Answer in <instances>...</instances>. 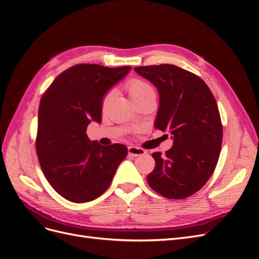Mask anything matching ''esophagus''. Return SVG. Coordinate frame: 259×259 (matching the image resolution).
<instances>
[{
    "label": "esophagus",
    "instance_id": "34e87169",
    "mask_svg": "<svg viewBox=\"0 0 259 259\" xmlns=\"http://www.w3.org/2000/svg\"><path fill=\"white\" fill-rule=\"evenodd\" d=\"M145 153H146V151L142 148L134 147V146L128 147V154L132 156H139V155H143Z\"/></svg>",
    "mask_w": 259,
    "mask_h": 259
}]
</instances>
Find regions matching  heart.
<instances>
[{"mask_svg": "<svg viewBox=\"0 0 259 259\" xmlns=\"http://www.w3.org/2000/svg\"><path fill=\"white\" fill-rule=\"evenodd\" d=\"M126 90L128 92L130 97L133 101H136L140 98H145L147 96L154 95V91L147 82L140 79H132L126 83ZM113 92H108L103 99V108H107L109 101L112 98Z\"/></svg>", "mask_w": 259, "mask_h": 259, "instance_id": "b5f03b06", "label": "heart"}]
</instances>
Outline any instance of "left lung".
Instances as JSON below:
<instances>
[{"label": "left lung", "instance_id": "obj_1", "mask_svg": "<svg viewBox=\"0 0 259 259\" xmlns=\"http://www.w3.org/2000/svg\"><path fill=\"white\" fill-rule=\"evenodd\" d=\"M134 70L159 92L154 127L173 138L165 155L152 153L155 168L148 175V184L167 199L190 197L214 173L221 153L223 125L216 100L201 77L177 66Z\"/></svg>", "mask_w": 259, "mask_h": 259}]
</instances>
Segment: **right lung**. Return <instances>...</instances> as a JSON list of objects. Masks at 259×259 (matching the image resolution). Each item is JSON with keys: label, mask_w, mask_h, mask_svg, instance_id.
Here are the masks:
<instances>
[{"label": "right lung", "mask_w": 259, "mask_h": 259, "mask_svg": "<svg viewBox=\"0 0 259 259\" xmlns=\"http://www.w3.org/2000/svg\"><path fill=\"white\" fill-rule=\"evenodd\" d=\"M131 67L81 64L60 73L40 101L36 154L44 176L61 197L85 203L110 186L126 146L91 142L86 128L101 122L103 99Z\"/></svg>", "instance_id": "1"}]
</instances>
